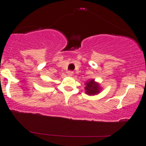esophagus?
<instances>
[{"mask_svg":"<svg viewBox=\"0 0 146 146\" xmlns=\"http://www.w3.org/2000/svg\"><path fill=\"white\" fill-rule=\"evenodd\" d=\"M73 71H68V72H67V75H68V76L71 77L72 75H73Z\"/></svg>","mask_w":146,"mask_h":146,"instance_id":"esophagus-1","label":"esophagus"}]
</instances>
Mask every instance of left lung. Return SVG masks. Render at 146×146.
<instances>
[{
  "label": "left lung",
  "mask_w": 146,
  "mask_h": 146,
  "mask_svg": "<svg viewBox=\"0 0 146 146\" xmlns=\"http://www.w3.org/2000/svg\"><path fill=\"white\" fill-rule=\"evenodd\" d=\"M86 86L84 87L85 92L88 95H98L100 93L101 88L98 83L95 82L94 80H90L86 82L85 84Z\"/></svg>",
  "instance_id": "8db88e82"
}]
</instances>
